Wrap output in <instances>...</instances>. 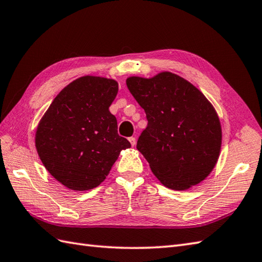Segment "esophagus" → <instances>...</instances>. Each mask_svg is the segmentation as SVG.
<instances>
[{
  "instance_id": "1",
  "label": "esophagus",
  "mask_w": 262,
  "mask_h": 262,
  "mask_svg": "<svg viewBox=\"0 0 262 262\" xmlns=\"http://www.w3.org/2000/svg\"><path fill=\"white\" fill-rule=\"evenodd\" d=\"M128 140L130 142L132 146H135V145H136V138H135V137H129Z\"/></svg>"
}]
</instances>
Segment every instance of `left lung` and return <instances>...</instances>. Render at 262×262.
I'll return each instance as SVG.
<instances>
[{"label": "left lung", "mask_w": 262, "mask_h": 262, "mask_svg": "<svg viewBox=\"0 0 262 262\" xmlns=\"http://www.w3.org/2000/svg\"><path fill=\"white\" fill-rule=\"evenodd\" d=\"M127 87L144 108L147 127L137 140L150 169L164 186L185 190L209 175L221 147V126L204 94L176 74L133 76Z\"/></svg>", "instance_id": "obj_1"}]
</instances>
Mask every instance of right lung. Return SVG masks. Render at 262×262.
Returning <instances> with one entry per match:
<instances>
[{
  "label": "right lung",
  "mask_w": 262,
  "mask_h": 262,
  "mask_svg": "<svg viewBox=\"0 0 262 262\" xmlns=\"http://www.w3.org/2000/svg\"><path fill=\"white\" fill-rule=\"evenodd\" d=\"M116 80L83 76L53 100L37 126L35 146L45 168L65 187L89 190L104 182L130 143L117 133L110 106Z\"/></svg>",
  "instance_id": "1"
}]
</instances>
